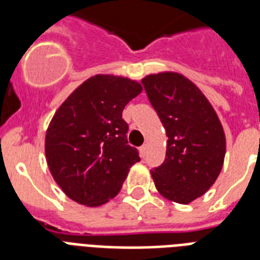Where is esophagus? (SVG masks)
I'll return each instance as SVG.
<instances>
[{
    "instance_id": "esophagus-1",
    "label": "esophagus",
    "mask_w": 260,
    "mask_h": 260,
    "mask_svg": "<svg viewBox=\"0 0 260 260\" xmlns=\"http://www.w3.org/2000/svg\"><path fill=\"white\" fill-rule=\"evenodd\" d=\"M139 150H140V155H142V156H146V154H147V144H143V146L140 147Z\"/></svg>"
}]
</instances>
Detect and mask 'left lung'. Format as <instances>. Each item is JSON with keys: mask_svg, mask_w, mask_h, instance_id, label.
Returning a JSON list of instances; mask_svg holds the SVG:
<instances>
[{"mask_svg": "<svg viewBox=\"0 0 260 260\" xmlns=\"http://www.w3.org/2000/svg\"><path fill=\"white\" fill-rule=\"evenodd\" d=\"M142 83L169 138L165 162L151 170L155 186L167 200L189 204L205 194L221 171V122L201 90L183 75L151 74Z\"/></svg>", "mask_w": 260, "mask_h": 260, "instance_id": "obj_1", "label": "left lung"}]
</instances>
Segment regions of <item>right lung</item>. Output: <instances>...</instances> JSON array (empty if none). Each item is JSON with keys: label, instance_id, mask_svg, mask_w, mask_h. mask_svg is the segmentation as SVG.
I'll use <instances>...</instances> for the list:
<instances>
[{"label": "right lung", "instance_id": "1", "mask_svg": "<svg viewBox=\"0 0 260 260\" xmlns=\"http://www.w3.org/2000/svg\"><path fill=\"white\" fill-rule=\"evenodd\" d=\"M142 85L114 75H94L59 106L46 134V158L55 182L81 205L116 197L139 152L126 140L122 110Z\"/></svg>", "mask_w": 260, "mask_h": 260}]
</instances>
